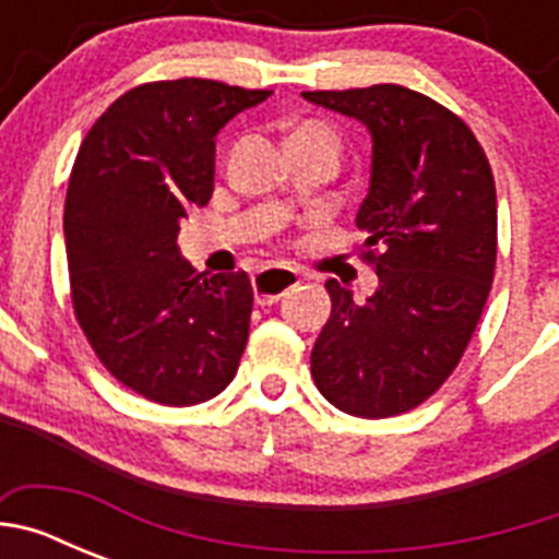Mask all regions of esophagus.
I'll use <instances>...</instances> for the list:
<instances>
[{"label":"esophagus","instance_id":"1","mask_svg":"<svg viewBox=\"0 0 559 559\" xmlns=\"http://www.w3.org/2000/svg\"><path fill=\"white\" fill-rule=\"evenodd\" d=\"M299 271L285 269V265H269V269L257 271L251 285H254V299L257 305H271L276 302L280 296H285V290H290L294 285H299Z\"/></svg>","mask_w":559,"mask_h":559}]
</instances>
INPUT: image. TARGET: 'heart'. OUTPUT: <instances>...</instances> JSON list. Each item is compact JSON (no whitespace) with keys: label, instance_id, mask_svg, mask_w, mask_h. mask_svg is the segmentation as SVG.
Segmentation results:
<instances>
[{"label":"heart","instance_id":"b5f03b06","mask_svg":"<svg viewBox=\"0 0 559 559\" xmlns=\"http://www.w3.org/2000/svg\"><path fill=\"white\" fill-rule=\"evenodd\" d=\"M296 133H330V131L324 126H319V122H302V126L296 128L290 136H296ZM330 136H333V133H330Z\"/></svg>","mask_w":559,"mask_h":559}]
</instances>
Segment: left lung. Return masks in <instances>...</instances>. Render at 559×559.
Wrapping results in <instances>:
<instances>
[{"instance_id":"8db88e82","label":"left lung","mask_w":559,"mask_h":559,"mask_svg":"<svg viewBox=\"0 0 559 559\" xmlns=\"http://www.w3.org/2000/svg\"><path fill=\"white\" fill-rule=\"evenodd\" d=\"M372 133L358 210L378 290L355 302L328 280V324L310 353L316 386L353 417H394L437 392L467 349L490 296L498 251L496 181L473 131L397 83L302 92Z\"/></svg>"}]
</instances>
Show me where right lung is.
Masks as SVG:
<instances>
[{"label": "right lung", "mask_w": 559, "mask_h": 559, "mask_svg": "<svg viewBox=\"0 0 559 559\" xmlns=\"http://www.w3.org/2000/svg\"><path fill=\"white\" fill-rule=\"evenodd\" d=\"M269 95L204 78L142 83L100 114L69 176L78 324L122 386L162 406L224 392L249 341V274L206 280L176 240L212 195L218 131Z\"/></svg>", "instance_id": "add662e5"}]
</instances>
